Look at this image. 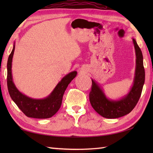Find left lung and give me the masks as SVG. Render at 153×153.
<instances>
[{
    "instance_id": "8db88e82",
    "label": "left lung",
    "mask_w": 153,
    "mask_h": 153,
    "mask_svg": "<svg viewBox=\"0 0 153 153\" xmlns=\"http://www.w3.org/2000/svg\"><path fill=\"white\" fill-rule=\"evenodd\" d=\"M135 52V70L134 82L128 93L118 99L107 97L102 89L95 79L92 80L89 100L95 111L106 118H117L128 114L134 108L140 98L145 83L143 57L140 48L134 38H132Z\"/></svg>"
}]
</instances>
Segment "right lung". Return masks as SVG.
<instances>
[{"instance_id": "1", "label": "right lung", "mask_w": 153, "mask_h": 153, "mask_svg": "<svg viewBox=\"0 0 153 153\" xmlns=\"http://www.w3.org/2000/svg\"><path fill=\"white\" fill-rule=\"evenodd\" d=\"M15 50V42L7 62V85L8 92L18 108L30 118L45 119L54 116L60 108L62 97L68 85L77 76L76 71H71L58 83L50 95L43 99H33L19 91L13 81L12 64Z\"/></svg>"}]
</instances>
